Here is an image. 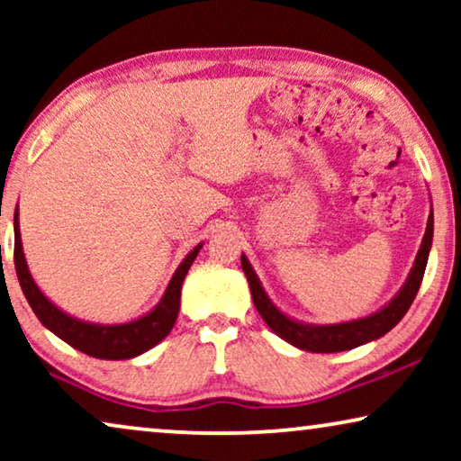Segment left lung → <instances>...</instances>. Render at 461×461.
<instances>
[{
    "label": "left lung",
    "mask_w": 461,
    "mask_h": 461,
    "mask_svg": "<svg viewBox=\"0 0 461 461\" xmlns=\"http://www.w3.org/2000/svg\"><path fill=\"white\" fill-rule=\"evenodd\" d=\"M432 230H434V218L430 213V216H428L426 235L418 251V258H415V264L411 273H409V279L405 285H402L401 292L396 294V298L390 302L388 306H384L380 312L371 314V317L348 321V323H339V325H304L285 317V314H283L279 308L268 300V295L264 294L260 281H258V276L254 270H251L248 258L245 256H241V267H243L245 276H248L249 281L251 298H254L258 312H260L264 323H267L276 336L308 352H342V350L357 348V346L371 342V339L382 338L384 333H388L402 317H405L409 306L413 304L415 295H418L421 279H424L428 251H430V245H432Z\"/></svg>",
    "instance_id": "8db88e82"
}]
</instances>
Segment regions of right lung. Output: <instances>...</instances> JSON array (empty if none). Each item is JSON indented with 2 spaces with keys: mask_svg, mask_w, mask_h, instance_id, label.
<instances>
[{
  "mask_svg": "<svg viewBox=\"0 0 461 461\" xmlns=\"http://www.w3.org/2000/svg\"><path fill=\"white\" fill-rule=\"evenodd\" d=\"M201 245H197L191 254L185 258V262L180 264L176 270L172 281L163 294L159 304L155 306V311L144 314L142 319L131 321V323L123 325H94L84 323L68 317L56 308L46 295L40 292V287L35 285V281L31 279V273L24 262L23 254V243H21V229H18V210L14 213V267L16 276L21 283L23 294L27 302L33 308L37 319L48 327L50 331L56 333L60 339H65L67 344H71L73 348H77L86 355L96 357V358H109V361H119V358H131L142 355L149 348H153L155 344H159L163 338L172 331L180 311V289L182 281L191 268L194 258H197Z\"/></svg>",
  "mask_w": 461,
  "mask_h": 461,
  "instance_id": "1",
  "label": "right lung"
}]
</instances>
